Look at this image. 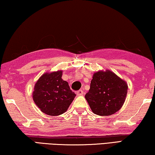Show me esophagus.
I'll return each instance as SVG.
<instances>
[{"label": "esophagus", "instance_id": "34e87169", "mask_svg": "<svg viewBox=\"0 0 155 155\" xmlns=\"http://www.w3.org/2000/svg\"><path fill=\"white\" fill-rule=\"evenodd\" d=\"M77 94L78 96H81L83 94V90H79L77 91Z\"/></svg>", "mask_w": 155, "mask_h": 155}]
</instances>
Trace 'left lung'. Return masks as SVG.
Listing matches in <instances>:
<instances>
[{"mask_svg": "<svg viewBox=\"0 0 155 155\" xmlns=\"http://www.w3.org/2000/svg\"><path fill=\"white\" fill-rule=\"evenodd\" d=\"M124 81L110 70L94 73L85 99L94 114L107 116L121 109L127 94Z\"/></svg>", "mask_w": 155, "mask_h": 155, "instance_id": "8db88e82", "label": "left lung"}]
</instances>
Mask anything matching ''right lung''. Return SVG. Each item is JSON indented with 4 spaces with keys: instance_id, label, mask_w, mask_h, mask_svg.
I'll use <instances>...</instances> for the list:
<instances>
[{
    "instance_id": "1",
    "label": "right lung",
    "mask_w": 155,
    "mask_h": 155,
    "mask_svg": "<svg viewBox=\"0 0 155 155\" xmlns=\"http://www.w3.org/2000/svg\"><path fill=\"white\" fill-rule=\"evenodd\" d=\"M61 76L62 71L46 73L35 85L33 101L41 111L47 115L55 116L64 114L76 96Z\"/></svg>"
}]
</instances>
